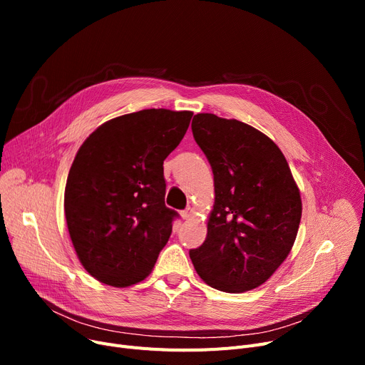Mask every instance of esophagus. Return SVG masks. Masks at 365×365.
<instances>
[{
    "mask_svg": "<svg viewBox=\"0 0 365 365\" xmlns=\"http://www.w3.org/2000/svg\"><path fill=\"white\" fill-rule=\"evenodd\" d=\"M192 215H194V208H192V207H187V208H185L183 212L180 213V216H182L183 219H189V217L192 216Z\"/></svg>",
    "mask_w": 365,
    "mask_h": 365,
    "instance_id": "obj_1",
    "label": "esophagus"
}]
</instances>
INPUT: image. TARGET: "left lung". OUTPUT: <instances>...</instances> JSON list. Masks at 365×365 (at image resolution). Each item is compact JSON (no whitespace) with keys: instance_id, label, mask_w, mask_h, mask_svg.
Listing matches in <instances>:
<instances>
[{"instance_id":"1","label":"left lung","mask_w":365,"mask_h":365,"mask_svg":"<svg viewBox=\"0 0 365 365\" xmlns=\"http://www.w3.org/2000/svg\"><path fill=\"white\" fill-rule=\"evenodd\" d=\"M194 139L215 176L207 238L189 252L197 274L216 290H253L278 269L294 244L302 200L281 149L255 127L197 113Z\"/></svg>"}]
</instances>
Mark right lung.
I'll return each instance as SVG.
<instances>
[{"instance_id": "1", "label": "right lung", "mask_w": 365, "mask_h": 365, "mask_svg": "<svg viewBox=\"0 0 365 365\" xmlns=\"http://www.w3.org/2000/svg\"><path fill=\"white\" fill-rule=\"evenodd\" d=\"M190 110L143 109L106 121L81 145L65 187L68 231L84 269L112 287L145 279L179 215L165 207L164 160Z\"/></svg>"}]
</instances>
